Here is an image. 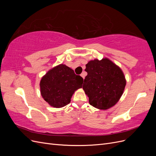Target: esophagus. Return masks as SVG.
<instances>
[{
    "mask_svg": "<svg viewBox=\"0 0 156 156\" xmlns=\"http://www.w3.org/2000/svg\"><path fill=\"white\" fill-rule=\"evenodd\" d=\"M86 72H83L81 74V77L83 78V79H84V77H85V76H86Z\"/></svg>",
    "mask_w": 156,
    "mask_h": 156,
    "instance_id": "34e87169",
    "label": "esophagus"
}]
</instances>
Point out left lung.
Returning <instances> with one entry per match:
<instances>
[{
  "label": "left lung",
  "mask_w": 156,
  "mask_h": 156,
  "mask_svg": "<svg viewBox=\"0 0 156 156\" xmlns=\"http://www.w3.org/2000/svg\"><path fill=\"white\" fill-rule=\"evenodd\" d=\"M88 75L83 88L90 104L105 110L115 105L123 94L126 79L120 68L107 58L91 60L86 64Z\"/></svg>",
  "instance_id": "8db88e82"
}]
</instances>
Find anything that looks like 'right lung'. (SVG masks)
<instances>
[{
    "label": "right lung",
    "mask_w": 156,
    "mask_h": 156,
    "mask_svg": "<svg viewBox=\"0 0 156 156\" xmlns=\"http://www.w3.org/2000/svg\"><path fill=\"white\" fill-rule=\"evenodd\" d=\"M83 79L74 71L60 64L49 70L40 81L41 94L50 105L59 108L68 105L75 90L82 87Z\"/></svg>",
    "instance_id": "add662e5"
}]
</instances>
